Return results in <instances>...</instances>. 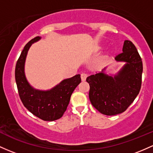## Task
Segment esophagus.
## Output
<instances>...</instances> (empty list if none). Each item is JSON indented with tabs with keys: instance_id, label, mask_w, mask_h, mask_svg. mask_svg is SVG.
<instances>
[{
	"instance_id": "esophagus-1",
	"label": "esophagus",
	"mask_w": 153,
	"mask_h": 153,
	"mask_svg": "<svg viewBox=\"0 0 153 153\" xmlns=\"http://www.w3.org/2000/svg\"><path fill=\"white\" fill-rule=\"evenodd\" d=\"M87 77H88V74H85V73L82 74H81L82 81V82L85 81V80H86V79H87Z\"/></svg>"
}]
</instances>
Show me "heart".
I'll return each instance as SVG.
<instances>
[{
	"label": "heart",
	"mask_w": 153,
	"mask_h": 153,
	"mask_svg": "<svg viewBox=\"0 0 153 153\" xmlns=\"http://www.w3.org/2000/svg\"><path fill=\"white\" fill-rule=\"evenodd\" d=\"M106 57H107V56H106Z\"/></svg>",
	"instance_id": "1"
}]
</instances>
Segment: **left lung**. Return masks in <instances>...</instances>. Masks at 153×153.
Masks as SVG:
<instances>
[{"label": "left lung", "instance_id": "8db88e82", "mask_svg": "<svg viewBox=\"0 0 153 153\" xmlns=\"http://www.w3.org/2000/svg\"><path fill=\"white\" fill-rule=\"evenodd\" d=\"M114 59L126 62L117 74L109 76L103 69L86 79L90 85V102L105 115H116L126 111L134 102L142 86V58L131 41H125L123 52Z\"/></svg>", "mask_w": 153, "mask_h": 153}]
</instances>
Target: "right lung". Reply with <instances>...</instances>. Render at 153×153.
Returning a JSON list of instances; mask_svg holds the SVG:
<instances>
[{"label":"right lung","instance_id":"right-lung-1","mask_svg":"<svg viewBox=\"0 0 153 153\" xmlns=\"http://www.w3.org/2000/svg\"><path fill=\"white\" fill-rule=\"evenodd\" d=\"M40 39L39 36L35 37L25 46L16 64L15 80L19 98L27 110L44 121H54L63 115L72 93L81 82V77L77 74L64 79L58 85L47 91L33 88L25 76V61L31 44Z\"/></svg>","mask_w":153,"mask_h":153}]
</instances>
